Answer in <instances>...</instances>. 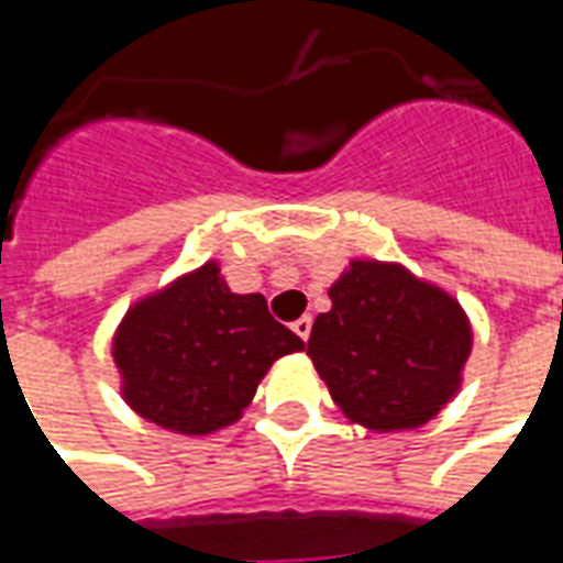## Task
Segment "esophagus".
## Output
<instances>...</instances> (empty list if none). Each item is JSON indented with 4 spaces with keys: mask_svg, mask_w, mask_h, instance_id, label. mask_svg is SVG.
Returning a JSON list of instances; mask_svg holds the SVG:
<instances>
[{
    "mask_svg": "<svg viewBox=\"0 0 563 563\" xmlns=\"http://www.w3.org/2000/svg\"><path fill=\"white\" fill-rule=\"evenodd\" d=\"M294 333L306 342L309 339V333H312V318L306 314V318H300V321H294Z\"/></svg>",
    "mask_w": 563,
    "mask_h": 563,
    "instance_id": "obj_1",
    "label": "esophagus"
}]
</instances>
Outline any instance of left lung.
<instances>
[{"instance_id":"left-lung-1","label":"left lung","mask_w":563,"mask_h":563,"mask_svg":"<svg viewBox=\"0 0 563 563\" xmlns=\"http://www.w3.org/2000/svg\"><path fill=\"white\" fill-rule=\"evenodd\" d=\"M330 302L309 357L339 409L378 433L428 424L454 397L473 345L457 300L397 263L354 261Z\"/></svg>"}]
</instances>
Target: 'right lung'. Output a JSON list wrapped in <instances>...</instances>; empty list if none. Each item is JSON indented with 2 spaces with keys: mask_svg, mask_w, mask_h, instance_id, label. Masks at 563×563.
<instances>
[{
  "mask_svg": "<svg viewBox=\"0 0 563 563\" xmlns=\"http://www.w3.org/2000/svg\"><path fill=\"white\" fill-rule=\"evenodd\" d=\"M302 345L261 294H233L206 263L135 302L114 333V364L139 416L197 437L233 424L266 369Z\"/></svg>",
  "mask_w": 563,
  "mask_h": 563,
  "instance_id": "obj_1",
  "label": "right lung"
}]
</instances>
